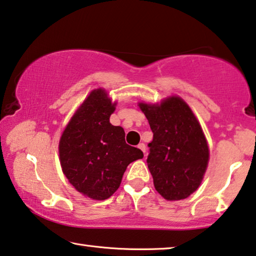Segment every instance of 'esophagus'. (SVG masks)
Wrapping results in <instances>:
<instances>
[{"instance_id": "34e87169", "label": "esophagus", "mask_w": 256, "mask_h": 256, "mask_svg": "<svg viewBox=\"0 0 256 256\" xmlns=\"http://www.w3.org/2000/svg\"><path fill=\"white\" fill-rule=\"evenodd\" d=\"M138 148H139V149L141 150V152H142L144 154V156H146V144L141 142V144H138Z\"/></svg>"}]
</instances>
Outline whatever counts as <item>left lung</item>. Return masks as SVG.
Masks as SVG:
<instances>
[{
  "label": "left lung",
  "mask_w": 256,
  "mask_h": 256,
  "mask_svg": "<svg viewBox=\"0 0 256 256\" xmlns=\"http://www.w3.org/2000/svg\"><path fill=\"white\" fill-rule=\"evenodd\" d=\"M154 133L148 168L155 189L168 200L189 197L200 186L210 152L200 123L180 96L160 104H139Z\"/></svg>",
  "instance_id": "1"
}]
</instances>
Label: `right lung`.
<instances>
[{
    "mask_svg": "<svg viewBox=\"0 0 256 256\" xmlns=\"http://www.w3.org/2000/svg\"><path fill=\"white\" fill-rule=\"evenodd\" d=\"M115 106L106 91L93 90L60 138L64 174L77 192L96 200L110 197L128 165L144 157L140 149L125 142L123 128L109 122Z\"/></svg>",
    "mask_w": 256,
    "mask_h": 256,
    "instance_id": "1",
    "label": "right lung"
}]
</instances>
